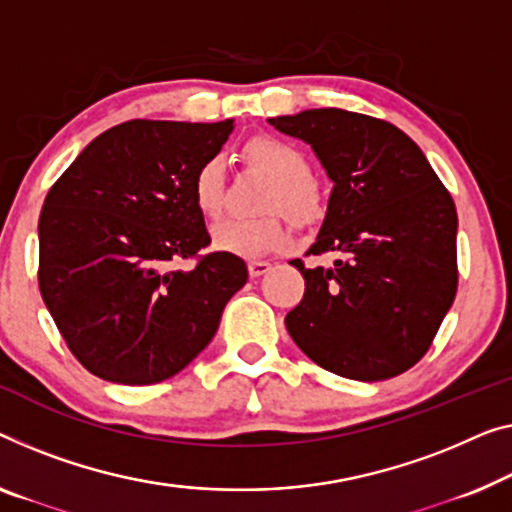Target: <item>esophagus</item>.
Returning a JSON list of instances; mask_svg holds the SVG:
<instances>
[{
    "mask_svg": "<svg viewBox=\"0 0 512 512\" xmlns=\"http://www.w3.org/2000/svg\"><path fill=\"white\" fill-rule=\"evenodd\" d=\"M248 271L253 278H259V276H264L266 271H271V264L266 262V259H250Z\"/></svg>",
    "mask_w": 512,
    "mask_h": 512,
    "instance_id": "obj_1",
    "label": "esophagus"
}]
</instances>
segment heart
<instances>
[{"instance_id":"1","label":"heart","mask_w":512,"mask_h":512,"mask_svg":"<svg viewBox=\"0 0 512 512\" xmlns=\"http://www.w3.org/2000/svg\"><path fill=\"white\" fill-rule=\"evenodd\" d=\"M243 158L273 179L266 190L262 211L273 213L257 220H223L213 227L211 241L223 253L239 257H257L273 253L287 241V230L282 225L280 211L294 225H312L322 218L324 200L317 183L312 181V167L308 156L299 147L280 137L257 135L243 144ZM193 202L204 218H216L223 209L225 190V163L218 156H209L200 163L193 183Z\"/></svg>"}]
</instances>
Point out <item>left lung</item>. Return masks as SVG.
Here are the masks:
<instances>
[{
  "instance_id": "8db88e82",
  "label": "left lung",
  "mask_w": 512,
  "mask_h": 512,
  "mask_svg": "<svg viewBox=\"0 0 512 512\" xmlns=\"http://www.w3.org/2000/svg\"><path fill=\"white\" fill-rule=\"evenodd\" d=\"M315 149L333 181L317 241L331 269L294 266L305 294L285 324L333 375L379 381L416 365L457 292V211L423 151L398 126L338 108L269 119Z\"/></svg>"
}]
</instances>
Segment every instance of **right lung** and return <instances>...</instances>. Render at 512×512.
Wrapping results in <instances>:
<instances>
[{
	"label": "right lung",
	"mask_w": 512,
	"mask_h": 512,
	"mask_svg": "<svg viewBox=\"0 0 512 512\" xmlns=\"http://www.w3.org/2000/svg\"><path fill=\"white\" fill-rule=\"evenodd\" d=\"M232 128V119L124 121L91 140L45 195L38 289L91 375L126 386L174 377L246 285L241 257L200 253L211 236L190 190ZM179 258L196 264L166 269Z\"/></svg>",
	"instance_id": "add662e5"
}]
</instances>
